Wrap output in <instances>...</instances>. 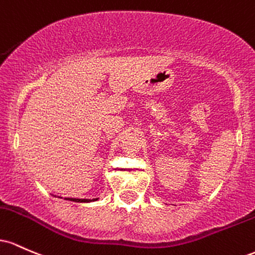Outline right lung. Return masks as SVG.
Segmentation results:
<instances>
[{"label":"right lung","mask_w":255,"mask_h":255,"mask_svg":"<svg viewBox=\"0 0 255 255\" xmlns=\"http://www.w3.org/2000/svg\"><path fill=\"white\" fill-rule=\"evenodd\" d=\"M65 200H70V201H74V202H91V201H96L99 199H72V197H65Z\"/></svg>","instance_id":"obj_1"}]
</instances>
